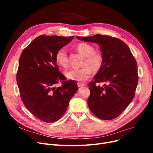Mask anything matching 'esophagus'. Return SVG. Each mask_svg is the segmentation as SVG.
<instances>
[{
    "instance_id": "1",
    "label": "esophagus",
    "mask_w": 153,
    "mask_h": 153,
    "mask_svg": "<svg viewBox=\"0 0 153 153\" xmlns=\"http://www.w3.org/2000/svg\"><path fill=\"white\" fill-rule=\"evenodd\" d=\"M77 85H78L79 87H82L83 86H85V84L82 83V82H77Z\"/></svg>"
}]
</instances>
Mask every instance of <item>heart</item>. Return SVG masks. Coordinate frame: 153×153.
<instances>
[{
    "label": "heart",
    "instance_id": "heart-1",
    "mask_svg": "<svg viewBox=\"0 0 153 153\" xmlns=\"http://www.w3.org/2000/svg\"><path fill=\"white\" fill-rule=\"evenodd\" d=\"M76 48L79 53L85 56L83 62L84 66L80 69H71L66 72V76L70 80L83 82L89 79L92 74V68L95 71L101 69L103 63V56L100 53L95 52L94 48L89 44L79 43ZM55 60L60 66L65 68L68 66L69 61L65 48H61L57 51L55 55Z\"/></svg>",
    "mask_w": 153,
    "mask_h": 153
}]
</instances>
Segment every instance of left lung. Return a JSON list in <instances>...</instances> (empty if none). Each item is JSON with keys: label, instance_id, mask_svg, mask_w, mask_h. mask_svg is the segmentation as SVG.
<instances>
[{"label": "left lung", "instance_id": "left-lung-1", "mask_svg": "<svg viewBox=\"0 0 153 153\" xmlns=\"http://www.w3.org/2000/svg\"><path fill=\"white\" fill-rule=\"evenodd\" d=\"M80 40L99 45L103 56L102 67L89 84L87 103L92 114L103 120L118 117L133 100L138 82L137 63L128 47L121 39L95 35ZM103 82L102 87L96 83Z\"/></svg>", "mask_w": 153, "mask_h": 153}]
</instances>
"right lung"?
Masks as SVG:
<instances>
[{
	"label": "right lung",
	"instance_id": "1",
	"mask_svg": "<svg viewBox=\"0 0 153 153\" xmlns=\"http://www.w3.org/2000/svg\"><path fill=\"white\" fill-rule=\"evenodd\" d=\"M74 38L41 35L20 55L17 82L21 99L28 110L44 122L60 119L78 90L73 80L65 81L55 60L57 51ZM59 82L62 85L56 87Z\"/></svg>",
	"mask_w": 153,
	"mask_h": 153
}]
</instances>
